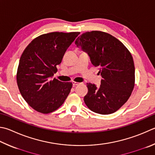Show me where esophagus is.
<instances>
[{
	"mask_svg": "<svg viewBox=\"0 0 155 155\" xmlns=\"http://www.w3.org/2000/svg\"><path fill=\"white\" fill-rule=\"evenodd\" d=\"M72 85H74V86H75V85H79L80 84V83H78V82H76V81H72Z\"/></svg>",
	"mask_w": 155,
	"mask_h": 155,
	"instance_id": "1",
	"label": "esophagus"
}]
</instances>
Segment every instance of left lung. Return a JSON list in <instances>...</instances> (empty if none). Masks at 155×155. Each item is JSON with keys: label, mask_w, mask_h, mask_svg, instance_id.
I'll return each mask as SVG.
<instances>
[{"label": "left lung", "mask_w": 155, "mask_h": 155, "mask_svg": "<svg viewBox=\"0 0 155 155\" xmlns=\"http://www.w3.org/2000/svg\"><path fill=\"white\" fill-rule=\"evenodd\" d=\"M75 44L88 53L102 77L99 88L87 83L85 104L98 114L114 113L128 100L134 88L135 67L131 53L117 38L102 31L83 33Z\"/></svg>", "instance_id": "1"}]
</instances>
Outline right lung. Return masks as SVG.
<instances>
[{
	"label": "right lung",
	"mask_w": 155,
	"mask_h": 155,
	"mask_svg": "<svg viewBox=\"0 0 155 155\" xmlns=\"http://www.w3.org/2000/svg\"><path fill=\"white\" fill-rule=\"evenodd\" d=\"M80 32H54L35 38L19 60L17 83L25 101L38 112L48 114L63 104L72 87L52 77L64 53Z\"/></svg>",
	"instance_id": "1"
}]
</instances>
